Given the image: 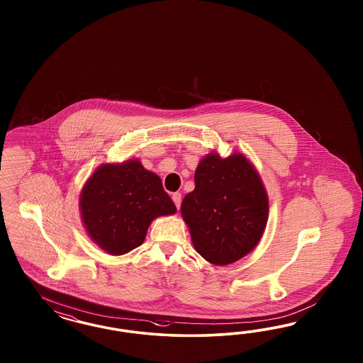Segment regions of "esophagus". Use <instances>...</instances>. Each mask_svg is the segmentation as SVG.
Instances as JSON below:
<instances>
[{"label": "esophagus", "instance_id": "1", "mask_svg": "<svg viewBox=\"0 0 363 363\" xmlns=\"http://www.w3.org/2000/svg\"><path fill=\"white\" fill-rule=\"evenodd\" d=\"M172 199H173V202H174L177 209L179 210V208H181V202H182V196H181V193H174V194L172 196Z\"/></svg>", "mask_w": 363, "mask_h": 363}]
</instances>
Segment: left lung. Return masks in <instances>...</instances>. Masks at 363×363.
Returning a JSON list of instances; mask_svg holds the SVG:
<instances>
[{
	"instance_id": "1",
	"label": "left lung",
	"mask_w": 363,
	"mask_h": 363,
	"mask_svg": "<svg viewBox=\"0 0 363 363\" xmlns=\"http://www.w3.org/2000/svg\"><path fill=\"white\" fill-rule=\"evenodd\" d=\"M196 187L181 213L198 253L210 264H229L250 253L262 237L269 201L253 165L241 155L211 153L198 165Z\"/></svg>"
}]
</instances>
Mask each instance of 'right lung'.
<instances>
[{
    "instance_id": "add662e5",
    "label": "right lung",
    "mask_w": 363,
    "mask_h": 363,
    "mask_svg": "<svg viewBox=\"0 0 363 363\" xmlns=\"http://www.w3.org/2000/svg\"><path fill=\"white\" fill-rule=\"evenodd\" d=\"M79 206L90 238L113 255L138 247L154 218L177 210L161 178L137 160L99 166L82 189Z\"/></svg>"
}]
</instances>
